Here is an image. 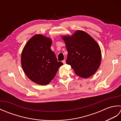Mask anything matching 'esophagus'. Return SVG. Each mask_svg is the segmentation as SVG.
I'll list each match as a JSON object with an SVG mask.
<instances>
[{
    "mask_svg": "<svg viewBox=\"0 0 121 121\" xmlns=\"http://www.w3.org/2000/svg\"><path fill=\"white\" fill-rule=\"evenodd\" d=\"M62 62H63V64H65V63H66V62H65V60H63V61H62Z\"/></svg>",
    "mask_w": 121,
    "mask_h": 121,
    "instance_id": "1",
    "label": "esophagus"
}]
</instances>
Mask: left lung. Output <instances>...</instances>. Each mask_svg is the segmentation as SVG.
Wrapping results in <instances>:
<instances>
[{
    "label": "left lung",
    "mask_w": 121,
    "mask_h": 121,
    "mask_svg": "<svg viewBox=\"0 0 121 121\" xmlns=\"http://www.w3.org/2000/svg\"><path fill=\"white\" fill-rule=\"evenodd\" d=\"M70 65L77 75L88 78L95 73L100 65L101 52L97 42L87 33L78 30L72 36H63Z\"/></svg>",
    "instance_id": "8db88e82"
}]
</instances>
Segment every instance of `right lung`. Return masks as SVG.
Masks as SVG:
<instances>
[{"label": "right lung", "instance_id": "1", "mask_svg": "<svg viewBox=\"0 0 121 121\" xmlns=\"http://www.w3.org/2000/svg\"><path fill=\"white\" fill-rule=\"evenodd\" d=\"M51 44L50 38L36 35L28 41L22 52L21 65L24 73L32 81L41 85L49 83L63 65L51 50Z\"/></svg>", "mask_w": 121, "mask_h": 121}]
</instances>
